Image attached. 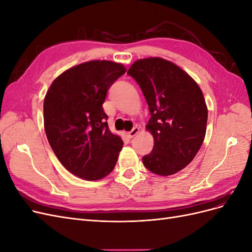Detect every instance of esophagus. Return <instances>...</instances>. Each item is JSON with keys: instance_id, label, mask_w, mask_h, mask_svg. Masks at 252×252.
<instances>
[{"instance_id": "1", "label": "esophagus", "mask_w": 252, "mask_h": 252, "mask_svg": "<svg viewBox=\"0 0 252 252\" xmlns=\"http://www.w3.org/2000/svg\"><path fill=\"white\" fill-rule=\"evenodd\" d=\"M139 131H140V128L139 127H133L130 131L129 132H127V135L129 136V138H133V136L135 135V134H138L139 133Z\"/></svg>"}]
</instances>
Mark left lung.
<instances>
[{
  "label": "left lung",
  "mask_w": 252,
  "mask_h": 252,
  "mask_svg": "<svg viewBox=\"0 0 252 252\" xmlns=\"http://www.w3.org/2000/svg\"><path fill=\"white\" fill-rule=\"evenodd\" d=\"M127 74L139 84L151 114L146 128L155 145L143 157L145 167L162 177L177 173L192 161L206 134L208 110L201 88L161 58L135 61Z\"/></svg>",
  "instance_id": "1"
}]
</instances>
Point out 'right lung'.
<instances>
[{"mask_svg": "<svg viewBox=\"0 0 252 252\" xmlns=\"http://www.w3.org/2000/svg\"><path fill=\"white\" fill-rule=\"evenodd\" d=\"M125 67L111 61H90L64 71L44 100V128L65 168L87 181L109 174L123 141L111 133L102 105Z\"/></svg>", "mask_w": 252, "mask_h": 252, "instance_id": "right-lung-1", "label": "right lung"}]
</instances>
